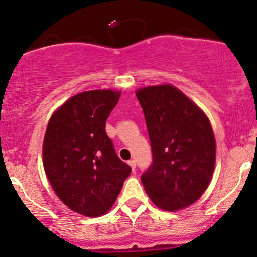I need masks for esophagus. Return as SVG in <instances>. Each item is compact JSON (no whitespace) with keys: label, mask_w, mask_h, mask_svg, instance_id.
I'll return each mask as SVG.
<instances>
[{"label":"esophagus","mask_w":257,"mask_h":257,"mask_svg":"<svg viewBox=\"0 0 257 257\" xmlns=\"http://www.w3.org/2000/svg\"><path fill=\"white\" fill-rule=\"evenodd\" d=\"M128 165L131 166V169L135 171V169H136V161H135V160H130L128 161Z\"/></svg>","instance_id":"esophagus-1"}]
</instances>
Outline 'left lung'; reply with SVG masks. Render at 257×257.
I'll return each mask as SVG.
<instances>
[{
    "mask_svg": "<svg viewBox=\"0 0 257 257\" xmlns=\"http://www.w3.org/2000/svg\"><path fill=\"white\" fill-rule=\"evenodd\" d=\"M151 140L152 165L141 176L153 203L166 211L192 205L211 181L216 141L210 121L171 85L136 92Z\"/></svg>",
    "mask_w": 257,
    "mask_h": 257,
    "instance_id": "obj_1",
    "label": "left lung"
}]
</instances>
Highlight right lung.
Wrapping results in <instances>:
<instances>
[{
    "mask_svg": "<svg viewBox=\"0 0 257 257\" xmlns=\"http://www.w3.org/2000/svg\"><path fill=\"white\" fill-rule=\"evenodd\" d=\"M120 94L94 90L71 97L52 115L43 138L52 188L69 209L88 217L108 212L131 174L105 131Z\"/></svg>",
    "mask_w": 257,
    "mask_h": 257,
    "instance_id": "obj_1",
    "label": "right lung"
}]
</instances>
